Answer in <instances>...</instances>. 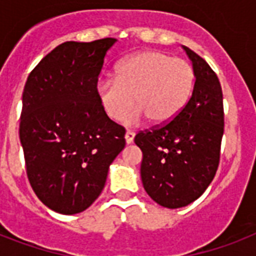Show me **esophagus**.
I'll return each instance as SVG.
<instances>
[{
  "mask_svg": "<svg viewBox=\"0 0 256 256\" xmlns=\"http://www.w3.org/2000/svg\"><path fill=\"white\" fill-rule=\"evenodd\" d=\"M134 136H136V132H132V130H128L126 134H124V140H126V144H132L134 140Z\"/></svg>",
  "mask_w": 256,
  "mask_h": 256,
  "instance_id": "34e87169",
  "label": "esophagus"
}]
</instances>
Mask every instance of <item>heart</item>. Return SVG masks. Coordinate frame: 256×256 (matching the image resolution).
<instances>
[{
    "label": "heart",
    "mask_w": 256,
    "mask_h": 256,
    "mask_svg": "<svg viewBox=\"0 0 256 256\" xmlns=\"http://www.w3.org/2000/svg\"><path fill=\"white\" fill-rule=\"evenodd\" d=\"M194 82V69L188 62L168 53L146 50L120 62L116 80H100L96 96L110 120H124L136 102L140 110L132 112L130 120H140L144 114L152 124H166L184 108Z\"/></svg>",
    "instance_id": "obj_1"
}]
</instances>
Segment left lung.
I'll use <instances>...</instances> for the list:
<instances>
[{
	"instance_id": "obj_1",
	"label": "left lung",
	"mask_w": 256,
	"mask_h": 256,
	"mask_svg": "<svg viewBox=\"0 0 256 256\" xmlns=\"http://www.w3.org/2000/svg\"><path fill=\"white\" fill-rule=\"evenodd\" d=\"M195 84L190 100L172 120L140 132L142 183L148 196L168 208L194 202L214 179L224 132L223 94L215 72L184 46Z\"/></svg>"
}]
</instances>
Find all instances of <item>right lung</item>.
<instances>
[{"mask_svg":"<svg viewBox=\"0 0 256 256\" xmlns=\"http://www.w3.org/2000/svg\"><path fill=\"white\" fill-rule=\"evenodd\" d=\"M116 41L64 42L25 84L20 140L26 174L38 199L60 214L92 206L126 144L124 128L104 114L96 96L104 56Z\"/></svg>","mask_w":256,"mask_h":256,"instance_id":"1","label":"right lung"}]
</instances>
